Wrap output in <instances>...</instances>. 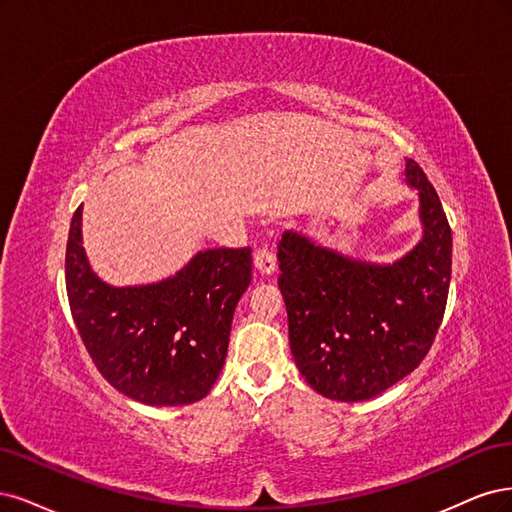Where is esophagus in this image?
<instances>
[{"mask_svg":"<svg viewBox=\"0 0 512 512\" xmlns=\"http://www.w3.org/2000/svg\"><path fill=\"white\" fill-rule=\"evenodd\" d=\"M253 263H255L257 272H261V274H272L276 270V257L268 249V246H259V249L255 251Z\"/></svg>","mask_w":512,"mask_h":512,"instance_id":"obj_1","label":"esophagus"}]
</instances>
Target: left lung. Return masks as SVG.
<instances>
[{
    "label": "left lung",
    "instance_id": "1",
    "mask_svg": "<svg viewBox=\"0 0 512 512\" xmlns=\"http://www.w3.org/2000/svg\"><path fill=\"white\" fill-rule=\"evenodd\" d=\"M406 180L419 189L423 240L391 266L349 259L298 232L278 242L291 353L306 383L329 400H370L402 381L442 323L451 225L417 161H406Z\"/></svg>",
    "mask_w": 512,
    "mask_h": 512
}]
</instances>
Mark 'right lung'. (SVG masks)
Returning a JSON list of instances; mask_svg holds the SVG:
<instances>
[{"instance_id":"right-lung-1","label":"right lung","mask_w":512,"mask_h":512,"mask_svg":"<svg viewBox=\"0 0 512 512\" xmlns=\"http://www.w3.org/2000/svg\"><path fill=\"white\" fill-rule=\"evenodd\" d=\"M76 208L65 287L72 319L95 368L127 398L183 406L212 389L227 357L240 295L251 285V249H208L176 276L144 287H110L91 272Z\"/></svg>"}]
</instances>
